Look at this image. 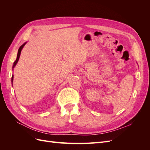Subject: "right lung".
Listing matches in <instances>:
<instances>
[{
	"instance_id": "add662e5",
	"label": "right lung",
	"mask_w": 150,
	"mask_h": 150,
	"mask_svg": "<svg viewBox=\"0 0 150 150\" xmlns=\"http://www.w3.org/2000/svg\"><path fill=\"white\" fill-rule=\"evenodd\" d=\"M26 43H27V42H25V43H24L23 44H22V46H21L19 47V50H18L17 56V59H16V60L15 61V62H13V66H12V70L13 69V67H14L16 66V65L17 64V63L18 61H19V57H20V55H21V51H22V49H23L24 46H25V44H26ZM13 75L12 74V79H11V82H12V83H13Z\"/></svg>"
}]
</instances>
